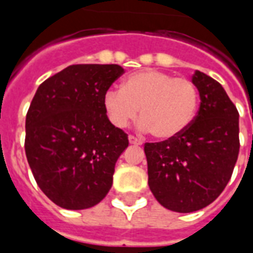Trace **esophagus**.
Wrapping results in <instances>:
<instances>
[{"label":"esophagus","instance_id":"esophagus-1","mask_svg":"<svg viewBox=\"0 0 253 253\" xmlns=\"http://www.w3.org/2000/svg\"><path fill=\"white\" fill-rule=\"evenodd\" d=\"M128 141H130V143H132V145H142V141H141L139 138L134 137V135H130V137H128Z\"/></svg>","mask_w":253,"mask_h":253}]
</instances>
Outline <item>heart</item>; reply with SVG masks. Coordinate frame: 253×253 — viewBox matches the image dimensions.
Here are the masks:
<instances>
[{
	"label": "heart",
	"mask_w": 253,
	"mask_h": 253,
	"mask_svg": "<svg viewBox=\"0 0 253 253\" xmlns=\"http://www.w3.org/2000/svg\"><path fill=\"white\" fill-rule=\"evenodd\" d=\"M198 101L199 94L192 81L148 69L128 76L122 89H108L103 104L114 126L126 127L141 108V130H152L159 139H170L190 126Z\"/></svg>",
	"instance_id": "b5f03b06"
}]
</instances>
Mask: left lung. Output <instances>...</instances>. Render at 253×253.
Segmentation results:
<instances>
[{"mask_svg": "<svg viewBox=\"0 0 253 253\" xmlns=\"http://www.w3.org/2000/svg\"><path fill=\"white\" fill-rule=\"evenodd\" d=\"M201 105L177 137L145 143L148 184L161 206L192 212L209 206L230 180L239 157V111L222 85L196 70Z\"/></svg>", "mask_w": 253, "mask_h": 253, "instance_id": "1", "label": "left lung"}]
</instances>
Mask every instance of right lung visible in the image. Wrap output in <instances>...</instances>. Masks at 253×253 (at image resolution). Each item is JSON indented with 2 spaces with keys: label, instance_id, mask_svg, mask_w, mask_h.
<instances>
[{
  "label": "right lung",
  "instance_id": "1",
  "mask_svg": "<svg viewBox=\"0 0 253 253\" xmlns=\"http://www.w3.org/2000/svg\"><path fill=\"white\" fill-rule=\"evenodd\" d=\"M125 73L119 65H72L39 85L25 118V156L38 186L59 207L97 205L112 186L128 137L103 99Z\"/></svg>",
  "mask_w": 253,
  "mask_h": 253
}]
</instances>
